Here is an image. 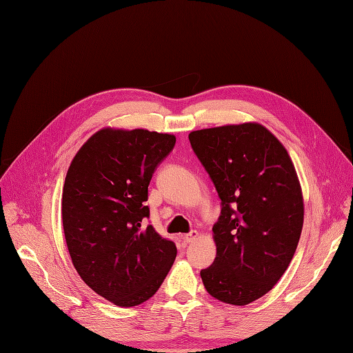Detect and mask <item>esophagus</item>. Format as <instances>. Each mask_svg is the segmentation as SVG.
<instances>
[{"instance_id": "34e87169", "label": "esophagus", "mask_w": 353, "mask_h": 353, "mask_svg": "<svg viewBox=\"0 0 353 353\" xmlns=\"http://www.w3.org/2000/svg\"><path fill=\"white\" fill-rule=\"evenodd\" d=\"M197 236H199V232H197V231H192L190 234H186V235H183V236H181V239H183V241H185L186 243H190V242L196 241V239H197Z\"/></svg>"}]
</instances>
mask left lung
I'll list each match as a JSON object with an SVG mask.
<instances>
[{
    "label": "left lung",
    "instance_id": "1",
    "mask_svg": "<svg viewBox=\"0 0 353 353\" xmlns=\"http://www.w3.org/2000/svg\"><path fill=\"white\" fill-rule=\"evenodd\" d=\"M189 140L222 201L216 258L201 271L208 293L247 305L279 283L300 241V180L281 141L258 122L192 131Z\"/></svg>",
    "mask_w": 353,
    "mask_h": 353
}]
</instances>
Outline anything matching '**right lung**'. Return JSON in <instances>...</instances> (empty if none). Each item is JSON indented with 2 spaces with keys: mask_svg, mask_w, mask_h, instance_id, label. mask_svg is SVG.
Listing matches in <instances>:
<instances>
[{
  "mask_svg": "<svg viewBox=\"0 0 353 353\" xmlns=\"http://www.w3.org/2000/svg\"><path fill=\"white\" fill-rule=\"evenodd\" d=\"M176 137L105 127L76 152L62 193V221L73 267L97 294L134 307L156 294L177 254L145 226L148 185Z\"/></svg>",
  "mask_w": 353,
  "mask_h": 353,
  "instance_id": "1",
  "label": "right lung"
}]
</instances>
